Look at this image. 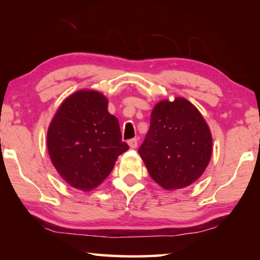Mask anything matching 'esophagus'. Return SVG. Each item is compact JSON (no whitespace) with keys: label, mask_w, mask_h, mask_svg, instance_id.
<instances>
[{"label":"esophagus","mask_w":260,"mask_h":260,"mask_svg":"<svg viewBox=\"0 0 260 260\" xmlns=\"http://www.w3.org/2000/svg\"><path fill=\"white\" fill-rule=\"evenodd\" d=\"M128 146L132 148V149H135L136 147H138V139H132V140H128Z\"/></svg>","instance_id":"34e87169"}]
</instances>
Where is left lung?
<instances>
[{
	"label": "left lung",
	"instance_id": "1",
	"mask_svg": "<svg viewBox=\"0 0 260 260\" xmlns=\"http://www.w3.org/2000/svg\"><path fill=\"white\" fill-rule=\"evenodd\" d=\"M139 153L153 181L182 189L202 177L212 156V134L195 105L184 98L161 100L152 109Z\"/></svg>",
	"mask_w": 260,
	"mask_h": 260
}]
</instances>
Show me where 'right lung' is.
I'll use <instances>...</instances> for the list:
<instances>
[{
    "instance_id": "1",
    "label": "right lung",
    "mask_w": 260,
    "mask_h": 260,
    "mask_svg": "<svg viewBox=\"0 0 260 260\" xmlns=\"http://www.w3.org/2000/svg\"><path fill=\"white\" fill-rule=\"evenodd\" d=\"M109 101L94 89H80L65 99L48 127L47 148L60 178L81 191L99 187L118 156L128 150Z\"/></svg>"
}]
</instances>
